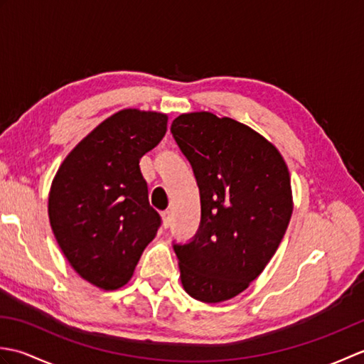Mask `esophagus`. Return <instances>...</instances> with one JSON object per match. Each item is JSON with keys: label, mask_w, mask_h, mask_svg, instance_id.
<instances>
[{"label": "esophagus", "mask_w": 364, "mask_h": 364, "mask_svg": "<svg viewBox=\"0 0 364 364\" xmlns=\"http://www.w3.org/2000/svg\"><path fill=\"white\" fill-rule=\"evenodd\" d=\"M161 218H162V227L168 228L170 223H172V218H170V211H162L161 213Z\"/></svg>", "instance_id": "34e87169"}]
</instances>
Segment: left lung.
Instances as JSON below:
<instances>
[{
  "instance_id": "obj_1",
  "label": "left lung",
  "mask_w": 364,
  "mask_h": 364,
  "mask_svg": "<svg viewBox=\"0 0 364 364\" xmlns=\"http://www.w3.org/2000/svg\"><path fill=\"white\" fill-rule=\"evenodd\" d=\"M170 131L194 170L202 205L192 241L173 242L183 288L205 304L233 299L264 270L288 228V166L272 144L230 117L181 114Z\"/></svg>"
}]
</instances>
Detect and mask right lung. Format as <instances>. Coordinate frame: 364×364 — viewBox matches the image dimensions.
Instances as JSON below:
<instances>
[{
	"label": "right lung",
	"instance_id": "add662e5",
	"mask_svg": "<svg viewBox=\"0 0 364 364\" xmlns=\"http://www.w3.org/2000/svg\"><path fill=\"white\" fill-rule=\"evenodd\" d=\"M166 131V114L119 111L68 153L51 183L54 237L76 272L105 291L129 282L158 233L139 161Z\"/></svg>",
	"mask_w": 364,
	"mask_h": 364
}]
</instances>
